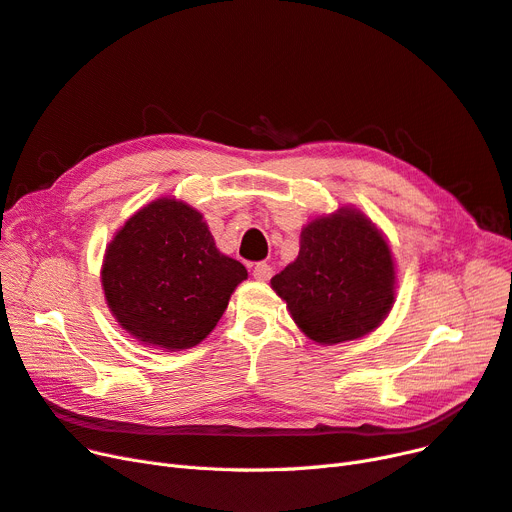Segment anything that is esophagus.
I'll return each instance as SVG.
<instances>
[{"label": "esophagus", "mask_w": 512, "mask_h": 512, "mask_svg": "<svg viewBox=\"0 0 512 512\" xmlns=\"http://www.w3.org/2000/svg\"><path fill=\"white\" fill-rule=\"evenodd\" d=\"M252 275H254V279H258V281H269L271 275H273V269L269 267L267 262H256V267H254Z\"/></svg>", "instance_id": "1"}]
</instances>
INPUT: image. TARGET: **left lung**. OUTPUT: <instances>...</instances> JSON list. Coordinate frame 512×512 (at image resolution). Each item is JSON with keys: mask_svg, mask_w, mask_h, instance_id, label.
Returning a JSON list of instances; mask_svg holds the SVG:
<instances>
[{"mask_svg": "<svg viewBox=\"0 0 512 512\" xmlns=\"http://www.w3.org/2000/svg\"><path fill=\"white\" fill-rule=\"evenodd\" d=\"M271 285L311 340H355L372 332L391 311L393 256L370 220L342 208L306 224L298 258Z\"/></svg>", "mask_w": 512, "mask_h": 512, "instance_id": "left-lung-1", "label": "left lung"}]
</instances>
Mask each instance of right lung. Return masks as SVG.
I'll use <instances>...</instances> for the list:
<instances>
[{"mask_svg":"<svg viewBox=\"0 0 512 512\" xmlns=\"http://www.w3.org/2000/svg\"><path fill=\"white\" fill-rule=\"evenodd\" d=\"M245 277L241 262L216 250L201 214L176 199L136 212L102 264V288L119 325L168 351L206 338Z\"/></svg>","mask_w":512,"mask_h":512,"instance_id":"right-lung-1","label":"right lung"}]
</instances>
